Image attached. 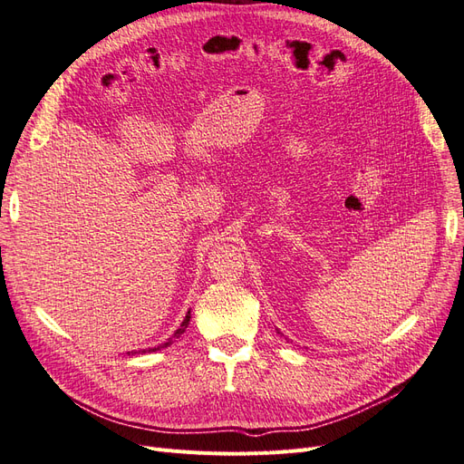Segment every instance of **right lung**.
Instances as JSON below:
<instances>
[{
  "instance_id": "right-lung-1",
  "label": "right lung",
  "mask_w": 464,
  "mask_h": 464,
  "mask_svg": "<svg viewBox=\"0 0 464 464\" xmlns=\"http://www.w3.org/2000/svg\"><path fill=\"white\" fill-rule=\"evenodd\" d=\"M189 317H191V314L188 312V315H186V319L184 321H181V325H179V329L174 333V336H172V339H168L164 344H160V346H157V348H152V353H154V350H160V348H166V346H170L172 343H174V339H178V336H181V334H184V331L188 329V325H189ZM143 353H147V350H143Z\"/></svg>"
}]
</instances>
